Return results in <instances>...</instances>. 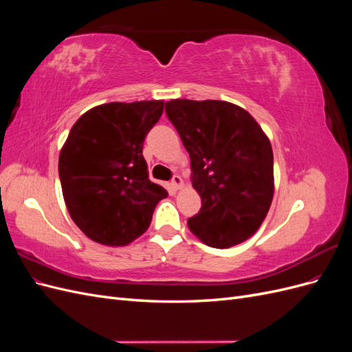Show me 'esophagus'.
I'll return each instance as SVG.
<instances>
[{
	"label": "esophagus",
	"mask_w": 352,
	"mask_h": 352,
	"mask_svg": "<svg viewBox=\"0 0 352 352\" xmlns=\"http://www.w3.org/2000/svg\"><path fill=\"white\" fill-rule=\"evenodd\" d=\"M172 186H173V189L175 190H177V189H180L184 186V180H182V177H180L179 175H175L173 177H172Z\"/></svg>",
	"instance_id": "esophagus-1"
}]
</instances>
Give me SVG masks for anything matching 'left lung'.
Segmentation results:
<instances>
[{
  "instance_id": "obj_1",
  "label": "left lung",
  "mask_w": 352,
  "mask_h": 352,
  "mask_svg": "<svg viewBox=\"0 0 352 352\" xmlns=\"http://www.w3.org/2000/svg\"><path fill=\"white\" fill-rule=\"evenodd\" d=\"M166 114L190 157V180L201 197L188 228L212 248L247 241L273 199L269 138L247 110L228 101L172 100Z\"/></svg>"
}]
</instances>
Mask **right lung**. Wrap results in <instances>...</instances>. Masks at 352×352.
<instances>
[{
  "label": "right lung",
  "instance_id": "1",
  "mask_svg": "<svg viewBox=\"0 0 352 352\" xmlns=\"http://www.w3.org/2000/svg\"><path fill=\"white\" fill-rule=\"evenodd\" d=\"M163 107L164 101L109 102L73 124L58 175L70 217L89 239L122 247L150 228L167 190L148 177L142 148Z\"/></svg>",
  "mask_w": 352,
  "mask_h": 352
}]
</instances>
